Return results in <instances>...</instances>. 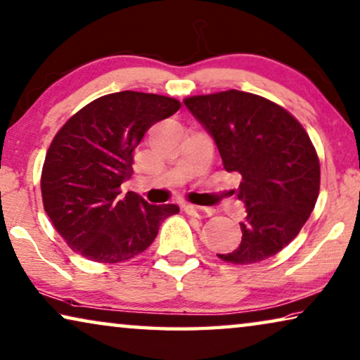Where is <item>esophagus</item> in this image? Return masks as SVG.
Masks as SVG:
<instances>
[{
    "mask_svg": "<svg viewBox=\"0 0 360 360\" xmlns=\"http://www.w3.org/2000/svg\"><path fill=\"white\" fill-rule=\"evenodd\" d=\"M184 212L187 214H191V217H195V218H208L212 217V208L208 207H200V205H184Z\"/></svg>",
    "mask_w": 360,
    "mask_h": 360,
    "instance_id": "esophagus-1",
    "label": "esophagus"
}]
</instances>
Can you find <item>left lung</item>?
<instances>
[{"label":"left lung","mask_w":360,"mask_h":360,"mask_svg":"<svg viewBox=\"0 0 360 360\" xmlns=\"http://www.w3.org/2000/svg\"><path fill=\"white\" fill-rule=\"evenodd\" d=\"M184 103L212 134L224 169L243 176L245 203L239 248L218 254L226 264L266 260L296 238L320 191V162L309 134L288 110L264 96L224 90Z\"/></svg>","instance_id":"left-lung-1"}]
</instances>
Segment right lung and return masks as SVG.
<instances>
[{
  "label": "right lung",
  "instance_id": "add662e5",
  "mask_svg": "<svg viewBox=\"0 0 360 360\" xmlns=\"http://www.w3.org/2000/svg\"><path fill=\"white\" fill-rule=\"evenodd\" d=\"M179 108L171 96L124 90L90 101L56 132L41 169L43 208L74 252L120 264L142 254L163 219L179 213L174 203L150 205L121 191L143 134Z\"/></svg>",
  "mask_w": 360,
  "mask_h": 360
}]
</instances>
